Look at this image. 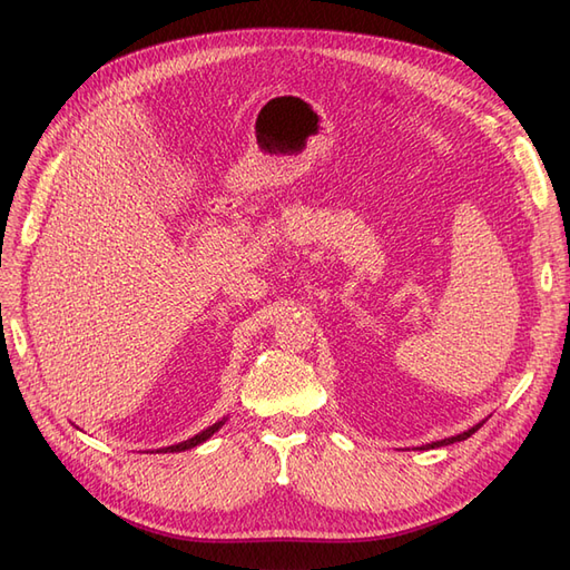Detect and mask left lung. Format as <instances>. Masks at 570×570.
Instances as JSON below:
<instances>
[{
    "label": "left lung",
    "instance_id": "left-lung-1",
    "mask_svg": "<svg viewBox=\"0 0 570 570\" xmlns=\"http://www.w3.org/2000/svg\"><path fill=\"white\" fill-rule=\"evenodd\" d=\"M483 425V421L481 423H476L474 428H469V430H464V433H460V435H452V438H445V440H438V442H428V445H423L421 450H435V448H445V445H452V442H462V440H466V438H471L476 433V430Z\"/></svg>",
    "mask_w": 570,
    "mask_h": 570
}]
</instances>
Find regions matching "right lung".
<instances>
[{
	"label": "right lung",
	"instance_id": "add662e5",
	"mask_svg": "<svg viewBox=\"0 0 570 570\" xmlns=\"http://www.w3.org/2000/svg\"><path fill=\"white\" fill-rule=\"evenodd\" d=\"M225 421L227 419H222V421H217V423H213L210 428H205L203 433H198V435H193V438H188V440H184V442H178V445H169V448H161V450H157V452H186V450H190V448H198L200 442H205V440H210L217 430L225 425Z\"/></svg>",
	"mask_w": 570,
	"mask_h": 570
}]
</instances>
